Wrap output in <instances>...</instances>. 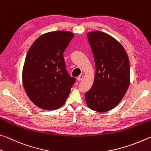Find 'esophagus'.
I'll use <instances>...</instances> for the list:
<instances>
[{"mask_svg":"<svg viewBox=\"0 0 151 151\" xmlns=\"http://www.w3.org/2000/svg\"><path fill=\"white\" fill-rule=\"evenodd\" d=\"M83 80V76H80L79 77L77 78V80L78 81H81Z\"/></svg>","mask_w":151,"mask_h":151,"instance_id":"esophagus-1","label":"esophagus"}]
</instances>
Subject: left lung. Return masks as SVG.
<instances>
[{
    "instance_id": "8db88e82",
    "label": "left lung",
    "mask_w": 151,
    "mask_h": 151,
    "mask_svg": "<svg viewBox=\"0 0 151 151\" xmlns=\"http://www.w3.org/2000/svg\"><path fill=\"white\" fill-rule=\"evenodd\" d=\"M93 52L96 73L93 86L85 93L88 107L107 112L119 104L130 84V65L126 50L119 42L101 31L87 33Z\"/></svg>"
}]
</instances>
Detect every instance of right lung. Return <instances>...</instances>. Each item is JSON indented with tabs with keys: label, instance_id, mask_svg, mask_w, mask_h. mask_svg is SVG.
I'll return each instance as SVG.
<instances>
[{
	"label": "right lung",
	"instance_id": "obj_1",
	"mask_svg": "<svg viewBox=\"0 0 151 151\" xmlns=\"http://www.w3.org/2000/svg\"><path fill=\"white\" fill-rule=\"evenodd\" d=\"M73 33L54 31L44 34L29 48L22 69V83L33 104L44 110L63 106L76 78L67 72L63 58Z\"/></svg>",
	"mask_w": 151,
	"mask_h": 151
}]
</instances>
